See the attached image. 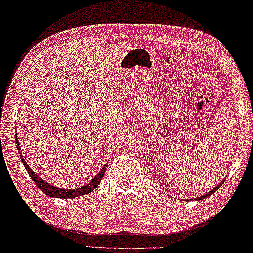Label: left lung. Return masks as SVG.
<instances>
[{"label": "left lung", "instance_id": "8db88e82", "mask_svg": "<svg viewBox=\"0 0 253 253\" xmlns=\"http://www.w3.org/2000/svg\"><path fill=\"white\" fill-rule=\"evenodd\" d=\"M226 180V179H223V180L219 183V185L217 186V187H214L212 190L211 191H209V192H207V194H205V195H203V196H200V197H197V198H195V200H201V199H205V198H207V197H209V196H211L212 194H214L215 191H217L220 187H221V185L223 183V181Z\"/></svg>", "mask_w": 253, "mask_h": 253}]
</instances>
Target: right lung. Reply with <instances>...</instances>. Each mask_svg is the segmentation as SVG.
Instances as JSON below:
<instances>
[{
  "instance_id": "right-lung-1",
  "label": "right lung",
  "mask_w": 253,
  "mask_h": 253,
  "mask_svg": "<svg viewBox=\"0 0 253 253\" xmlns=\"http://www.w3.org/2000/svg\"><path fill=\"white\" fill-rule=\"evenodd\" d=\"M15 141H16V148L20 153L21 156V160L23 165H24L25 169L29 172V174L31 176V179L34 181V183L38 186L41 190H42L45 195H47L48 197H54V198H62V199H68V198H75V197H80L83 195H87L89 192L93 191L94 189L97 188V186L99 185V182L102 181V179L105 174V171H106L107 165L105 164V166L103 167L102 170H100L96 176L91 179V180L87 183L85 186H82L80 188H75V189H65V188H58L55 187L53 185H50L47 181L43 180L42 178L39 177L32 169L30 168L29 165H27L26 160L23 158V155L21 153V146H20V141L17 139V136H15Z\"/></svg>"
}]
</instances>
